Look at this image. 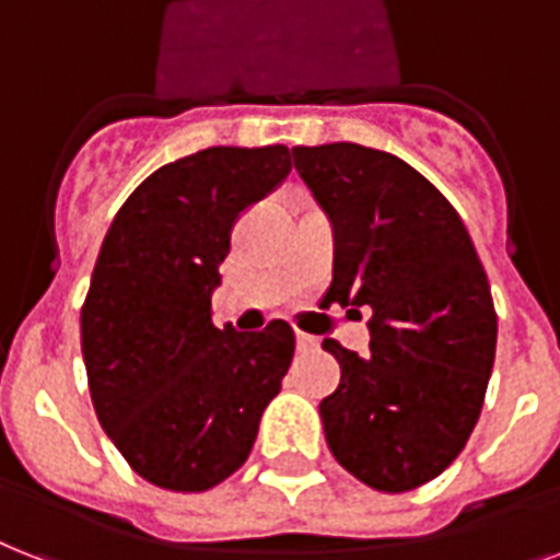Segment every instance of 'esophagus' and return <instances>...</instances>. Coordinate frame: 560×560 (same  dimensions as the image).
Returning a JSON list of instances; mask_svg holds the SVG:
<instances>
[{
  "instance_id": "obj_1",
  "label": "esophagus",
  "mask_w": 560,
  "mask_h": 560,
  "mask_svg": "<svg viewBox=\"0 0 560 560\" xmlns=\"http://www.w3.org/2000/svg\"><path fill=\"white\" fill-rule=\"evenodd\" d=\"M295 345H299V351H313V348H316V339H313V336H307V334H302V330H299V334H295Z\"/></svg>"
}]
</instances>
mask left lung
<instances>
[{"instance_id": "obj_1", "label": "left lung", "mask_w": 560, "mask_h": 560, "mask_svg": "<svg viewBox=\"0 0 560 560\" xmlns=\"http://www.w3.org/2000/svg\"><path fill=\"white\" fill-rule=\"evenodd\" d=\"M293 166L334 224L325 302L371 313L365 357L322 342L342 365L319 406L325 440L371 489L411 492L452 466L483 408L498 345L489 279L452 203L397 154L295 147Z\"/></svg>"}]
</instances>
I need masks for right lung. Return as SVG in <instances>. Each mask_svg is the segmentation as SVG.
Here are the masks:
<instances>
[{
  "label": "right lung",
  "instance_id": "right-lung-1",
  "mask_svg": "<svg viewBox=\"0 0 560 560\" xmlns=\"http://www.w3.org/2000/svg\"><path fill=\"white\" fill-rule=\"evenodd\" d=\"M290 175L288 147H212L166 163L108 226L80 313L94 411L149 483L203 492L247 460L295 336L212 325L235 218Z\"/></svg>",
  "mask_w": 560,
  "mask_h": 560
}]
</instances>
